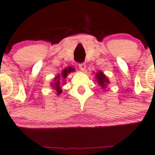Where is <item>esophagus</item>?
<instances>
[{
	"label": "esophagus",
	"mask_w": 155,
	"mask_h": 155,
	"mask_svg": "<svg viewBox=\"0 0 155 155\" xmlns=\"http://www.w3.org/2000/svg\"><path fill=\"white\" fill-rule=\"evenodd\" d=\"M79 69H81V70L84 71L85 69H86V63H79Z\"/></svg>",
	"instance_id": "obj_1"
}]
</instances>
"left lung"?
<instances>
[{"label":"left lung","mask_w":155,"mask_h":155,"mask_svg":"<svg viewBox=\"0 0 155 155\" xmlns=\"http://www.w3.org/2000/svg\"><path fill=\"white\" fill-rule=\"evenodd\" d=\"M95 79H96V81L98 82V84H99V86H101L102 89H105L107 85L109 84V80H108V79L105 76V75L102 72H101V71H99V72L95 73Z\"/></svg>","instance_id":"8db88e82"}]
</instances>
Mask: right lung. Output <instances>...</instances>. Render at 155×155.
Masks as SVG:
<instances>
[{
	"label": "right lung",
	"instance_id": "1",
	"mask_svg": "<svg viewBox=\"0 0 155 155\" xmlns=\"http://www.w3.org/2000/svg\"><path fill=\"white\" fill-rule=\"evenodd\" d=\"M75 69L74 68L72 67H68L66 69H63L62 71L61 75H57L56 77L54 78V81H53V83H51V86L53 87V89L56 90V95H59L62 93V89H61V81H60V78H63V79H66L67 75L69 73H72V72H74ZM64 80V79H63Z\"/></svg>",
	"mask_w": 155,
	"mask_h": 155
}]
</instances>
